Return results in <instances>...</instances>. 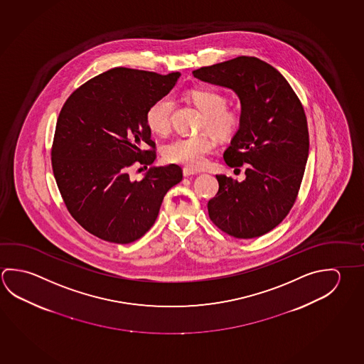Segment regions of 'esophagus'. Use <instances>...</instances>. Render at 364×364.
<instances>
[{"label":"esophagus","mask_w":364,"mask_h":364,"mask_svg":"<svg viewBox=\"0 0 364 364\" xmlns=\"http://www.w3.org/2000/svg\"><path fill=\"white\" fill-rule=\"evenodd\" d=\"M198 171L196 170H191L189 167H184L183 168V175H184L185 178H189V176H194V175H198Z\"/></svg>","instance_id":"obj_1"}]
</instances>
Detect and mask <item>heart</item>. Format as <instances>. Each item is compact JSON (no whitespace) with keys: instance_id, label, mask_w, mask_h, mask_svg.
<instances>
[{"instance_id":"obj_1","label":"heart","mask_w":364,"mask_h":364,"mask_svg":"<svg viewBox=\"0 0 364 364\" xmlns=\"http://www.w3.org/2000/svg\"><path fill=\"white\" fill-rule=\"evenodd\" d=\"M189 101L197 106L203 114L199 129H208L217 138L228 141L240 130L242 124V112L234 107H228V98L210 88H196L186 93ZM173 98L171 96L159 97L149 105L146 112L148 128L157 134H166L171 127ZM215 148V141L210 134L185 135L170 141L164 149V157L170 164L198 168L203 166L205 156Z\"/></svg>"}]
</instances>
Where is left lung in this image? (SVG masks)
I'll use <instances>...</instances> for the list:
<instances>
[{
  "mask_svg": "<svg viewBox=\"0 0 364 364\" xmlns=\"http://www.w3.org/2000/svg\"><path fill=\"white\" fill-rule=\"evenodd\" d=\"M193 75L234 90L242 105V128L223 160L244 167L245 179L216 175L210 218L237 239L264 235L287 216L299 191L309 152L304 109L287 79L259 58L239 56Z\"/></svg>",
  "mask_w": 364,
  "mask_h": 364,
  "instance_id": "left-lung-1",
  "label": "left lung"
}]
</instances>
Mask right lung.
I'll return each instance as SVG.
<instances>
[{
    "label": "right lung",
    "instance_id": "right-lung-1",
    "mask_svg": "<svg viewBox=\"0 0 364 364\" xmlns=\"http://www.w3.org/2000/svg\"><path fill=\"white\" fill-rule=\"evenodd\" d=\"M179 77L115 68L74 90L60 111L51 151L58 191L75 221L102 240H138L154 226L168 189L183 179L178 165L151 167L141 181L128 173L135 162L154 164L146 112Z\"/></svg>",
    "mask_w": 364,
    "mask_h": 364
}]
</instances>
